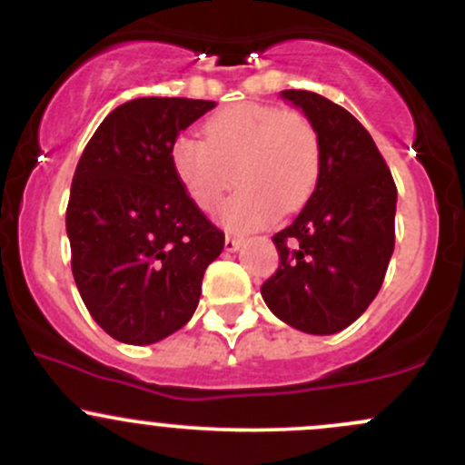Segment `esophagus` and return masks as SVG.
Here are the masks:
<instances>
[{
  "mask_svg": "<svg viewBox=\"0 0 465 465\" xmlns=\"http://www.w3.org/2000/svg\"><path fill=\"white\" fill-rule=\"evenodd\" d=\"M242 242H244L242 236H233V233H227L225 249L227 251H236V249H240V244H242Z\"/></svg>",
  "mask_w": 465,
  "mask_h": 465,
  "instance_id": "34e87169",
  "label": "esophagus"
}]
</instances>
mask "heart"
<instances>
[{"label": "heart", "instance_id": "heart-1", "mask_svg": "<svg viewBox=\"0 0 465 465\" xmlns=\"http://www.w3.org/2000/svg\"><path fill=\"white\" fill-rule=\"evenodd\" d=\"M170 163L203 210H216L233 179L240 181L221 218L229 227L255 229L292 214L311 199L323 153L306 115L275 104L240 103L207 120L205 140L179 135Z\"/></svg>", "mask_w": 465, "mask_h": 465}]
</instances>
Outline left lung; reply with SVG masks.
<instances>
[{
  "label": "left lung",
  "mask_w": 465,
  "mask_h": 465,
  "mask_svg": "<svg viewBox=\"0 0 465 465\" xmlns=\"http://www.w3.org/2000/svg\"><path fill=\"white\" fill-rule=\"evenodd\" d=\"M282 98L314 124L323 165L300 216L273 236L280 266L260 292L284 323L334 334L381 291L396 244L398 190L371 135L348 109L303 89H286Z\"/></svg>",
  "instance_id": "obj_1"
}]
</instances>
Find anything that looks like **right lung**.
<instances>
[{"instance_id": "obj_1", "label": "right lung", "mask_w": 465, "mask_h": 465, "mask_svg": "<svg viewBox=\"0 0 465 465\" xmlns=\"http://www.w3.org/2000/svg\"><path fill=\"white\" fill-rule=\"evenodd\" d=\"M212 100L137 98L84 146L67 203L72 273L94 322L129 345L183 328L225 233L199 210L170 163L179 133Z\"/></svg>"}]
</instances>
